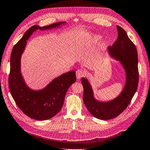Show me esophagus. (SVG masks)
Wrapping results in <instances>:
<instances>
[{
    "label": "esophagus",
    "instance_id": "obj_1",
    "mask_svg": "<svg viewBox=\"0 0 150 150\" xmlns=\"http://www.w3.org/2000/svg\"><path fill=\"white\" fill-rule=\"evenodd\" d=\"M85 74V72L83 69H78L76 71V77L78 79L81 78Z\"/></svg>",
    "mask_w": 150,
    "mask_h": 150
}]
</instances>
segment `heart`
I'll return each instance as SVG.
<instances>
[{
  "mask_svg": "<svg viewBox=\"0 0 150 150\" xmlns=\"http://www.w3.org/2000/svg\"><path fill=\"white\" fill-rule=\"evenodd\" d=\"M102 39V36L97 34L91 35L86 38L84 40V43H86L87 45H93V44L97 43L100 40Z\"/></svg>",
  "mask_w": 150,
  "mask_h": 150,
  "instance_id": "b5f03b06",
  "label": "heart"
}]
</instances>
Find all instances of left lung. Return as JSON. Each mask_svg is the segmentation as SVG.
I'll return each instance as SVG.
<instances>
[{
  "label": "left lung",
  "instance_id": "1",
  "mask_svg": "<svg viewBox=\"0 0 150 150\" xmlns=\"http://www.w3.org/2000/svg\"><path fill=\"white\" fill-rule=\"evenodd\" d=\"M117 28L118 38L111 47H108V52L111 57L121 64L125 71V83L122 91L115 98L108 102H102L95 99L88 79L81 78L85 106L92 115L101 120H110L120 115L130 103L138 86L136 47L123 28L118 25Z\"/></svg>",
  "mask_w": 150,
  "mask_h": 150
}]
</instances>
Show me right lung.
<instances>
[{
    "label": "right lung",
    "instance_id": "right-lung-1",
    "mask_svg": "<svg viewBox=\"0 0 150 150\" xmlns=\"http://www.w3.org/2000/svg\"><path fill=\"white\" fill-rule=\"evenodd\" d=\"M66 22H59L40 27L34 25L28 29L16 44L11 55L9 87L16 105L31 119L45 120L51 119L61 110L69 88L76 82V71H71L57 77L42 90L28 87L21 72V59L27 40L35 31L59 28Z\"/></svg>",
    "mask_w": 150,
    "mask_h": 150
}]
</instances>
